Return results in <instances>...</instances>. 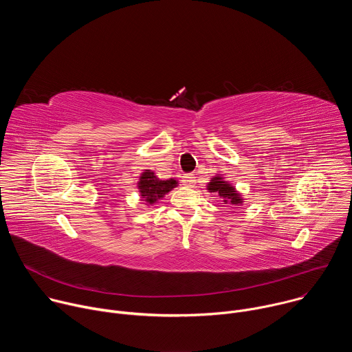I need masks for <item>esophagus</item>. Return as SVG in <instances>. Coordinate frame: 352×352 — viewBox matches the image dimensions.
<instances>
[{
    "mask_svg": "<svg viewBox=\"0 0 352 352\" xmlns=\"http://www.w3.org/2000/svg\"><path fill=\"white\" fill-rule=\"evenodd\" d=\"M196 184V177L193 174H186L182 177V185L193 186Z\"/></svg>",
    "mask_w": 352,
    "mask_h": 352,
    "instance_id": "obj_1",
    "label": "esophagus"
}]
</instances>
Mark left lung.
Instances as JSON below:
<instances>
[{
	"label": "left lung",
	"mask_w": 352,
	"mask_h": 352,
	"mask_svg": "<svg viewBox=\"0 0 352 352\" xmlns=\"http://www.w3.org/2000/svg\"><path fill=\"white\" fill-rule=\"evenodd\" d=\"M208 190L217 193L224 202V205L241 206L243 204L242 195L235 189V186H232L228 181H226L219 174L210 179V182L208 184Z\"/></svg>",
	"instance_id": "obj_1"
}]
</instances>
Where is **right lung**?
I'll return each mask as SVG.
<instances>
[{
  "instance_id": "obj_1",
  "label": "right lung",
  "mask_w": 352,
  "mask_h": 352,
  "mask_svg": "<svg viewBox=\"0 0 352 352\" xmlns=\"http://www.w3.org/2000/svg\"><path fill=\"white\" fill-rule=\"evenodd\" d=\"M178 185L175 178L160 179L152 170H144L138 182V189L140 192V197L147 206L157 204L170 190H173Z\"/></svg>"
}]
</instances>
